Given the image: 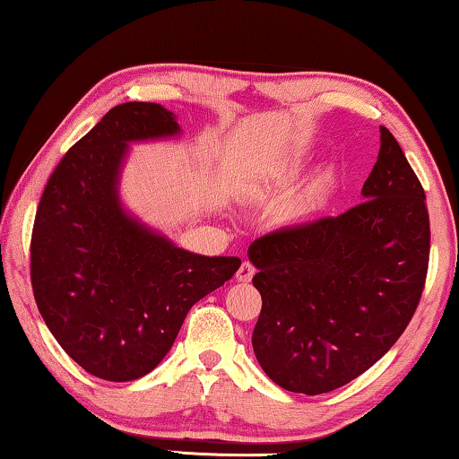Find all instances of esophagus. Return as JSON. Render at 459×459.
Masks as SVG:
<instances>
[{
    "label": "esophagus",
    "instance_id": "34e87169",
    "mask_svg": "<svg viewBox=\"0 0 459 459\" xmlns=\"http://www.w3.org/2000/svg\"><path fill=\"white\" fill-rule=\"evenodd\" d=\"M253 275H255V267H253L248 261H243V265H240L238 271H237V279H238V281L248 283V281H251V279H253Z\"/></svg>",
    "mask_w": 459,
    "mask_h": 459
}]
</instances>
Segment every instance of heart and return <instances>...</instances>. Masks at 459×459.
I'll return each instance as SVG.
<instances>
[{
    "label": "heart",
    "instance_id": "1",
    "mask_svg": "<svg viewBox=\"0 0 459 459\" xmlns=\"http://www.w3.org/2000/svg\"><path fill=\"white\" fill-rule=\"evenodd\" d=\"M291 172L293 169H290V172H285V174H291ZM325 184H328V176L325 174L314 178V180L309 182L306 188L290 202V204H287V208H285L287 219H301V216L312 212L317 202H320V198H322Z\"/></svg>",
    "mask_w": 459,
    "mask_h": 459
}]
</instances>
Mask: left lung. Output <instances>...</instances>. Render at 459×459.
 <instances>
[{
	"label": "left lung",
	"mask_w": 459,
	"mask_h": 459,
	"mask_svg": "<svg viewBox=\"0 0 459 459\" xmlns=\"http://www.w3.org/2000/svg\"><path fill=\"white\" fill-rule=\"evenodd\" d=\"M362 198L248 247L263 299L253 351L285 391L322 394L360 377L421 299L431 247L425 190L386 127Z\"/></svg>",
	"instance_id": "8db88e82"
}]
</instances>
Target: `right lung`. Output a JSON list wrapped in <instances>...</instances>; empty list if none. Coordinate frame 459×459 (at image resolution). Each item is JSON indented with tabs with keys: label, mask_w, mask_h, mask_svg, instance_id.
Wrapping results in <instances>:
<instances>
[{
	"label": "right lung",
	"mask_w": 459,
	"mask_h": 459,
	"mask_svg": "<svg viewBox=\"0 0 459 459\" xmlns=\"http://www.w3.org/2000/svg\"><path fill=\"white\" fill-rule=\"evenodd\" d=\"M178 131L174 113L158 103L113 107L58 161L36 211V306L65 352L111 383L158 367L190 307L240 267L238 257L184 251L119 204L127 143Z\"/></svg>",
	"instance_id": "add662e5"
}]
</instances>
